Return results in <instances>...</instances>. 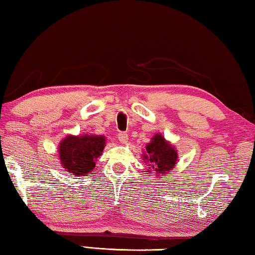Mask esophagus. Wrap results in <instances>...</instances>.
Instances as JSON below:
<instances>
[{
  "instance_id": "obj_1",
  "label": "esophagus",
  "mask_w": 255,
  "mask_h": 255,
  "mask_svg": "<svg viewBox=\"0 0 255 255\" xmlns=\"http://www.w3.org/2000/svg\"><path fill=\"white\" fill-rule=\"evenodd\" d=\"M118 138H119L120 143H123V144H126L128 142V139H129L127 132H119V135H118Z\"/></svg>"
}]
</instances>
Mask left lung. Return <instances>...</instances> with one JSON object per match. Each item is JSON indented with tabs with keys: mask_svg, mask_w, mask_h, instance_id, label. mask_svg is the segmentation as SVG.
Listing matches in <instances>:
<instances>
[{
	"mask_svg": "<svg viewBox=\"0 0 255 255\" xmlns=\"http://www.w3.org/2000/svg\"><path fill=\"white\" fill-rule=\"evenodd\" d=\"M143 160L149 164L150 169L154 170L155 175L160 176L176 165L177 151L161 134H155L145 146Z\"/></svg>",
	"mask_w": 255,
	"mask_h": 255,
	"instance_id": "left-lung-1",
	"label": "left lung"
}]
</instances>
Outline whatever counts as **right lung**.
<instances>
[{"label": "right lung", "instance_id": "1", "mask_svg": "<svg viewBox=\"0 0 255 255\" xmlns=\"http://www.w3.org/2000/svg\"><path fill=\"white\" fill-rule=\"evenodd\" d=\"M105 146L102 135H68L59 143L60 164L72 175H87L95 168Z\"/></svg>", "mask_w": 255, "mask_h": 255}]
</instances>
